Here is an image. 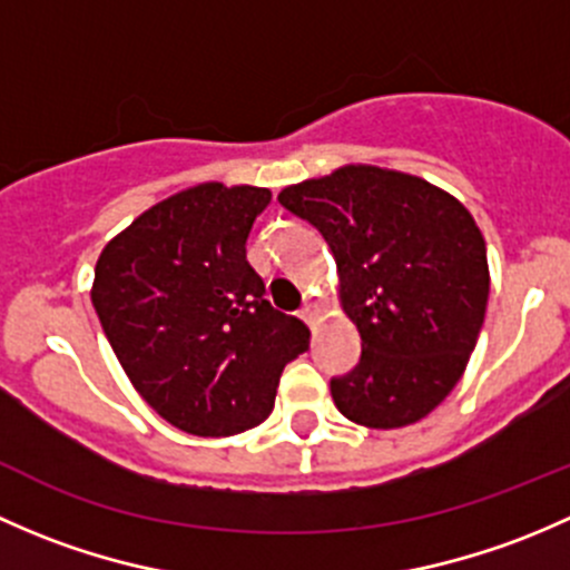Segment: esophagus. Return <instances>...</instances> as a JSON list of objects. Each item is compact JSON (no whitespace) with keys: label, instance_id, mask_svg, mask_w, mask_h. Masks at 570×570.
I'll use <instances>...</instances> for the list:
<instances>
[{"label":"esophagus","instance_id":"esophagus-1","mask_svg":"<svg viewBox=\"0 0 570 570\" xmlns=\"http://www.w3.org/2000/svg\"><path fill=\"white\" fill-rule=\"evenodd\" d=\"M302 318L307 321V324H315V321L321 318V307L315 302H309V304H304L302 307Z\"/></svg>","mask_w":570,"mask_h":570}]
</instances>
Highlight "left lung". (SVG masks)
<instances>
[{
    "instance_id": "8db88e82",
    "label": "left lung",
    "mask_w": 570,
    "mask_h": 570,
    "mask_svg": "<svg viewBox=\"0 0 570 570\" xmlns=\"http://www.w3.org/2000/svg\"><path fill=\"white\" fill-rule=\"evenodd\" d=\"M324 236L360 365L332 379L340 414L379 431L412 425L453 392L489 304V257L472 214L439 186L345 164L279 191Z\"/></svg>"
}]
</instances>
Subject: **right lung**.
Masks as SVG:
<instances>
[{"label":"right lung","instance_id":"add662e5","mask_svg":"<svg viewBox=\"0 0 570 570\" xmlns=\"http://www.w3.org/2000/svg\"><path fill=\"white\" fill-rule=\"evenodd\" d=\"M272 203L219 180L161 199L104 246L92 307L134 390L191 436H233L272 414L309 328L268 304L246 238Z\"/></svg>","mask_w":570,"mask_h":570}]
</instances>
